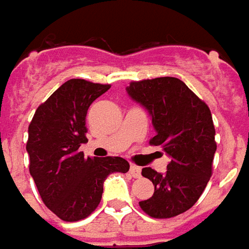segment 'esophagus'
I'll return each instance as SVG.
<instances>
[{
    "mask_svg": "<svg viewBox=\"0 0 249 249\" xmlns=\"http://www.w3.org/2000/svg\"><path fill=\"white\" fill-rule=\"evenodd\" d=\"M130 174H131L134 178H139L141 177V167L137 166V165H131V166H130Z\"/></svg>",
    "mask_w": 249,
    "mask_h": 249,
    "instance_id": "obj_1",
    "label": "esophagus"
}]
</instances>
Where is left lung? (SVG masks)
I'll return each mask as SVG.
<instances>
[{
    "label": "left lung",
    "mask_w": 249,
    "mask_h": 249,
    "mask_svg": "<svg viewBox=\"0 0 249 249\" xmlns=\"http://www.w3.org/2000/svg\"><path fill=\"white\" fill-rule=\"evenodd\" d=\"M126 89L151 116L157 134L150 144L161 146L170 157L163 174L142 169L154 185V195L139 206L154 218L178 216L195 205L212 176L217 144L211 110L177 77L131 82Z\"/></svg>",
    "instance_id": "8db88e82"
}]
</instances>
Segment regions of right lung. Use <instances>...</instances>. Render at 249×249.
<instances>
[{
    "mask_svg": "<svg viewBox=\"0 0 249 249\" xmlns=\"http://www.w3.org/2000/svg\"><path fill=\"white\" fill-rule=\"evenodd\" d=\"M110 84L71 79L37 107L29 128L26 151L29 172L48 209L63 221H79L98 208L103 182L111 173H127L121 157L84 158L86 115Z\"/></svg>",
    "mask_w": 249,
    "mask_h": 249,
    "instance_id": "add662e5",
    "label": "right lung"
}]
</instances>
